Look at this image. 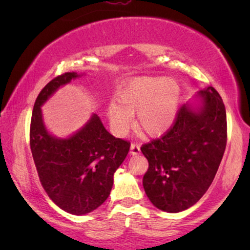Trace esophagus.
<instances>
[{
  "mask_svg": "<svg viewBox=\"0 0 250 250\" xmlns=\"http://www.w3.org/2000/svg\"><path fill=\"white\" fill-rule=\"evenodd\" d=\"M141 152V146L139 143H132L131 145V155H139Z\"/></svg>",
  "mask_w": 250,
  "mask_h": 250,
  "instance_id": "obj_1",
  "label": "esophagus"
}]
</instances>
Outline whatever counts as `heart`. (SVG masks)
I'll list each match as a JSON object with an SVG mask.
<instances>
[{"label":"heart","instance_id":"1","mask_svg":"<svg viewBox=\"0 0 250 250\" xmlns=\"http://www.w3.org/2000/svg\"><path fill=\"white\" fill-rule=\"evenodd\" d=\"M179 94V85L170 78H134L118 91V102L108 104L112 132L126 134L134 125L133 115L138 114L139 126L146 134L162 135L175 121Z\"/></svg>","mask_w":250,"mask_h":250}]
</instances>
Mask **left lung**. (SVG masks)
Here are the masks:
<instances>
[{
  "label": "left lung",
  "instance_id": "8db88e82",
  "mask_svg": "<svg viewBox=\"0 0 250 250\" xmlns=\"http://www.w3.org/2000/svg\"><path fill=\"white\" fill-rule=\"evenodd\" d=\"M201 105L183 104L172 127L141 146L149 167L143 188L158 209L179 213L193 206L210 187L228 139L227 112L213 86L198 92Z\"/></svg>",
  "mask_w": 250,
  "mask_h": 250
}]
</instances>
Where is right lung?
<instances>
[{
  "label": "right lung",
  "mask_w": 250,
  "mask_h": 250,
  "mask_svg": "<svg viewBox=\"0 0 250 250\" xmlns=\"http://www.w3.org/2000/svg\"><path fill=\"white\" fill-rule=\"evenodd\" d=\"M78 76L74 71L64 73L42 88L34 104L29 142L41 184L50 199L67 213L84 215L107 200L114 174L131 143L111 135L95 114L70 138L49 134L41 107L58 88Z\"/></svg>",
  "instance_id": "right-lung-1"
}]
</instances>
